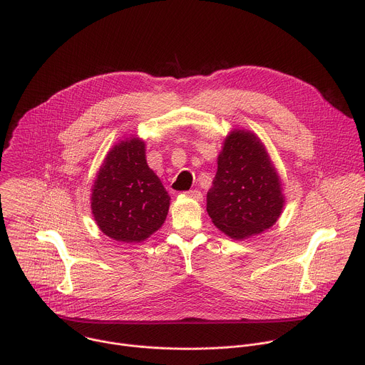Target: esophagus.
Instances as JSON below:
<instances>
[{"instance_id": "obj_1", "label": "esophagus", "mask_w": 365, "mask_h": 365, "mask_svg": "<svg viewBox=\"0 0 365 365\" xmlns=\"http://www.w3.org/2000/svg\"><path fill=\"white\" fill-rule=\"evenodd\" d=\"M186 195L189 196V197H192V199H195V200H197V202H200L202 199H203V196H202V193L199 192V190H189V192H186Z\"/></svg>"}]
</instances>
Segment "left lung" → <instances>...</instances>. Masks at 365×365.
<instances>
[{"label":"left lung","instance_id":"left-lung-1","mask_svg":"<svg viewBox=\"0 0 365 365\" xmlns=\"http://www.w3.org/2000/svg\"><path fill=\"white\" fill-rule=\"evenodd\" d=\"M283 206L282 180L262 140L250 130L230 131L206 195L214 225L232 240H245L272 228Z\"/></svg>","mask_w":365,"mask_h":365}]
</instances>
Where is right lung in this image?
Here are the masks:
<instances>
[{"instance_id": "right-lung-1", "label": "right lung", "mask_w": 365, "mask_h": 365, "mask_svg": "<svg viewBox=\"0 0 365 365\" xmlns=\"http://www.w3.org/2000/svg\"><path fill=\"white\" fill-rule=\"evenodd\" d=\"M170 196L147 165L137 135L118 141L101 165L91 195L98 228L118 242H141L166 221Z\"/></svg>"}]
</instances>
